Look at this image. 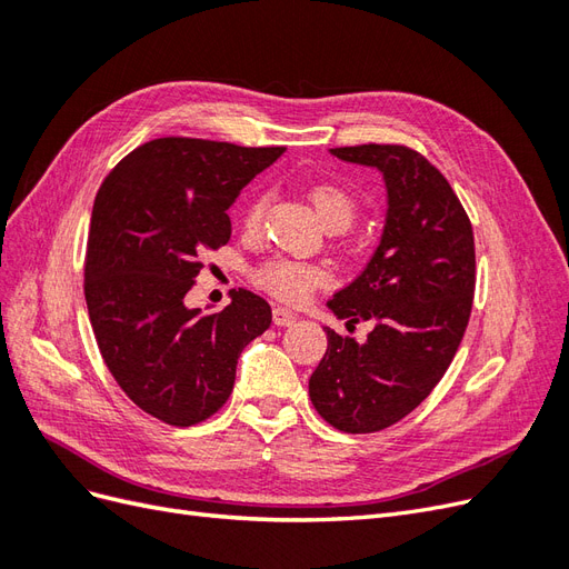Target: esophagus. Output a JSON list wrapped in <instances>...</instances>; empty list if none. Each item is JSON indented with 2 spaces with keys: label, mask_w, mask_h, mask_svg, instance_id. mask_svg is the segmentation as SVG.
Masks as SVG:
<instances>
[{
  "label": "esophagus",
  "mask_w": 569,
  "mask_h": 569,
  "mask_svg": "<svg viewBox=\"0 0 569 569\" xmlns=\"http://www.w3.org/2000/svg\"><path fill=\"white\" fill-rule=\"evenodd\" d=\"M272 322L278 327H289L297 322V313H291L289 308H282V306H274L272 308Z\"/></svg>",
  "instance_id": "obj_1"
}]
</instances>
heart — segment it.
<instances>
[{"label": "heart", "mask_w": 569, "mask_h": 569, "mask_svg": "<svg viewBox=\"0 0 569 569\" xmlns=\"http://www.w3.org/2000/svg\"><path fill=\"white\" fill-rule=\"evenodd\" d=\"M266 203H268L266 194L256 197L249 203L247 216H244L247 230H256L258 226H261L263 213H266ZM311 203H313L316 213L320 216V220L330 230L332 228L335 230L349 228L356 218V211H358L356 199L349 189H343L341 184H335V182L316 184L311 189ZM253 282L261 289H266L272 297L297 303L311 295L313 289H318L320 284L327 282V272L320 266L308 263V261H295V258H272V261H266L261 268H256Z\"/></svg>", "instance_id": "b5f03b06"}]
</instances>
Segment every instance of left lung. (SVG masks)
<instances>
[{
	"instance_id": "left-lung-1",
	"label": "left lung",
	"mask_w": 569,
	"mask_h": 569,
	"mask_svg": "<svg viewBox=\"0 0 569 569\" xmlns=\"http://www.w3.org/2000/svg\"><path fill=\"white\" fill-rule=\"evenodd\" d=\"M385 176L387 222L370 263L327 308L347 327L370 320L363 343L330 327L308 393L339 432H380L416 410L460 347L475 297V234L439 170L403 144L330 149Z\"/></svg>"
}]
</instances>
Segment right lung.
Wrapping results in <instances>:
<instances>
[{
	"label": "right lung",
	"mask_w": 569,
	"mask_h": 569,
	"mask_svg": "<svg viewBox=\"0 0 569 569\" xmlns=\"http://www.w3.org/2000/svg\"><path fill=\"white\" fill-rule=\"evenodd\" d=\"M284 147L161 137L101 182L84 253V301L97 347L128 399L189 427L230 399L237 358L272 313L249 289L220 313L187 308L201 256L230 242L228 209Z\"/></svg>",
	"instance_id": "right-lung-1"
}]
</instances>
